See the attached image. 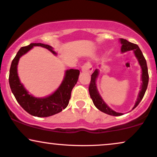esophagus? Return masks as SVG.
<instances>
[{"label":"esophagus","mask_w":157,"mask_h":157,"mask_svg":"<svg viewBox=\"0 0 157 157\" xmlns=\"http://www.w3.org/2000/svg\"><path fill=\"white\" fill-rule=\"evenodd\" d=\"M81 69H82V72L84 73L90 74L93 71V67H92L91 63L90 62H87V63H84L83 66H82V67H81Z\"/></svg>","instance_id":"obj_1"}]
</instances>
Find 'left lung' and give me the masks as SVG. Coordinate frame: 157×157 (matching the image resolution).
Returning <instances> with one entry per match:
<instances>
[{"label": "left lung", "mask_w": 157, "mask_h": 157, "mask_svg": "<svg viewBox=\"0 0 157 157\" xmlns=\"http://www.w3.org/2000/svg\"><path fill=\"white\" fill-rule=\"evenodd\" d=\"M121 43V52H124L126 51L129 50H133L135 52V56L137 57L138 62L140 65L141 68H142V87H141V90L140 91L138 98H137V101H136L135 107H133V109H135L137 105H139V103L140 102L141 100L143 99V97H144L145 90L147 89V87H148V67H147V63L146 60H145L144 56H143V52H141L140 49L139 48V47L137 44H133V43L129 42L126 39H120ZM98 75H99V69H96L94 71V72L91 75V78H90V82L89 85V94L92 100H93V102L95 105L97 109H99L101 112L106 113V114L110 115V116H122L123 113H116V111L113 110L112 109L109 108V107L106 105V103L103 101V99H101V97H100L98 92L97 88V85H96V80H97Z\"/></svg>", "instance_id": "obj_1"}]
</instances>
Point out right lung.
Here are the masks:
<instances>
[{"label":"right lung","mask_w":157,"mask_h":157,"mask_svg":"<svg viewBox=\"0 0 157 157\" xmlns=\"http://www.w3.org/2000/svg\"><path fill=\"white\" fill-rule=\"evenodd\" d=\"M33 46L44 48L56 55L53 49L48 44L41 43H31L20 49L12 62L9 71V86L15 99L26 112L33 116L48 117L61 112L69 105L71 90L78 80L80 71L69 69L66 71L64 79L59 88L52 95L44 98H36L24 88L17 75V65L20 57L28 52Z\"/></svg>","instance_id":"obj_1"}]
</instances>
